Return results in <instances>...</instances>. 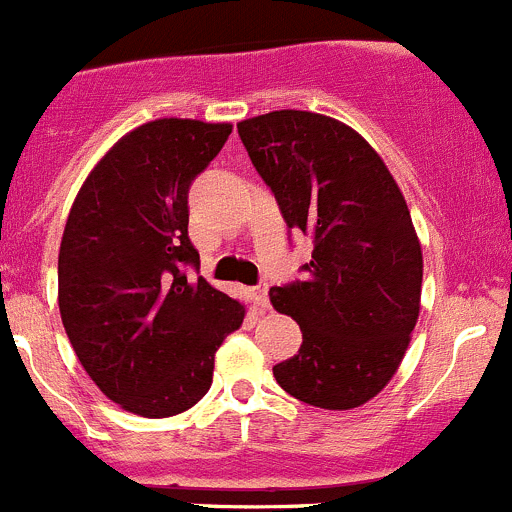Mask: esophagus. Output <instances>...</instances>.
I'll return each instance as SVG.
<instances>
[{
    "label": "esophagus",
    "instance_id": "obj_1",
    "mask_svg": "<svg viewBox=\"0 0 512 512\" xmlns=\"http://www.w3.org/2000/svg\"><path fill=\"white\" fill-rule=\"evenodd\" d=\"M254 298H256L258 306L268 308V286L266 283H258V286L254 288Z\"/></svg>",
    "mask_w": 512,
    "mask_h": 512
}]
</instances>
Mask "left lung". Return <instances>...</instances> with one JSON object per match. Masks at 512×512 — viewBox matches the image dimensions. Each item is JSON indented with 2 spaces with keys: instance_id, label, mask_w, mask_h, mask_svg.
Instances as JSON below:
<instances>
[{
  "instance_id": "left-lung-1",
  "label": "left lung",
  "mask_w": 512,
  "mask_h": 512,
  "mask_svg": "<svg viewBox=\"0 0 512 512\" xmlns=\"http://www.w3.org/2000/svg\"><path fill=\"white\" fill-rule=\"evenodd\" d=\"M288 229L313 239L306 281L271 288L303 343L273 366L308 406L351 411L386 388L421 313L423 254L388 166L331 116L281 109L236 124Z\"/></svg>"
}]
</instances>
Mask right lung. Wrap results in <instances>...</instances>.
<instances>
[{"mask_svg":"<svg viewBox=\"0 0 512 512\" xmlns=\"http://www.w3.org/2000/svg\"><path fill=\"white\" fill-rule=\"evenodd\" d=\"M231 124L156 119L121 136L86 176L59 246V313L84 371L144 418L189 411L209 393L214 356L246 308L191 281L189 186Z\"/></svg>","mask_w":512,"mask_h":512,"instance_id":"right-lung-1","label":"right lung"}]
</instances>
